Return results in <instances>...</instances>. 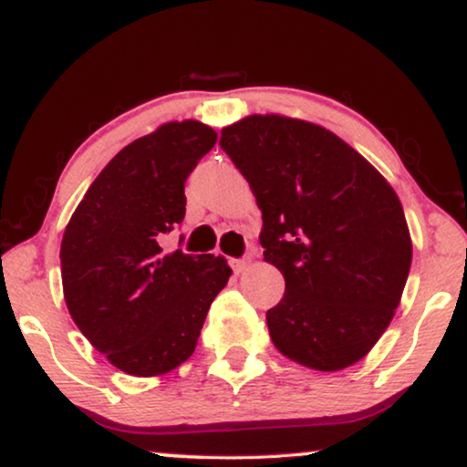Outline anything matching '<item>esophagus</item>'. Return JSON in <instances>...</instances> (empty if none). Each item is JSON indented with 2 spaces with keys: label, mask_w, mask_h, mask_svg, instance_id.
<instances>
[{
  "label": "esophagus",
  "mask_w": 467,
  "mask_h": 467,
  "mask_svg": "<svg viewBox=\"0 0 467 467\" xmlns=\"http://www.w3.org/2000/svg\"><path fill=\"white\" fill-rule=\"evenodd\" d=\"M231 266L236 275H243L249 266H252V260H249V257H245V260H231Z\"/></svg>",
  "instance_id": "34e87169"
}]
</instances>
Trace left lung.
<instances>
[{"label": "left lung", "instance_id": "obj_1", "mask_svg": "<svg viewBox=\"0 0 467 467\" xmlns=\"http://www.w3.org/2000/svg\"><path fill=\"white\" fill-rule=\"evenodd\" d=\"M220 146L262 210L264 260L285 296L266 312L276 350L317 371H342L378 344L399 308L413 245L388 180L321 125L249 115Z\"/></svg>", "mask_w": 467, "mask_h": 467}]
</instances>
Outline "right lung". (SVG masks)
<instances>
[{"label":"right lung","mask_w":467,"mask_h":467,"mask_svg":"<svg viewBox=\"0 0 467 467\" xmlns=\"http://www.w3.org/2000/svg\"><path fill=\"white\" fill-rule=\"evenodd\" d=\"M215 140L194 119L138 138L99 173L62 234V291L75 325L134 378L170 373L191 357L233 275L222 255L161 249L184 220L186 178Z\"/></svg>","instance_id":"right-lung-1"}]
</instances>
